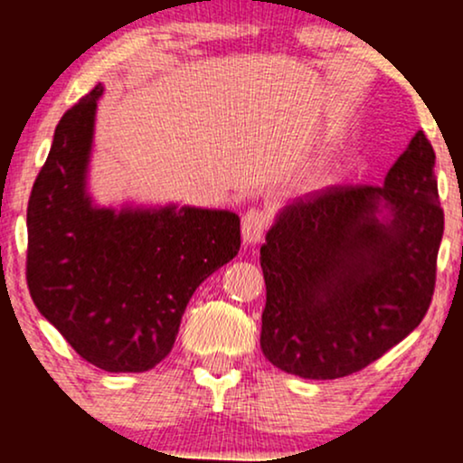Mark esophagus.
<instances>
[{
  "instance_id": "obj_1",
  "label": "esophagus",
  "mask_w": 463,
  "mask_h": 463,
  "mask_svg": "<svg viewBox=\"0 0 463 463\" xmlns=\"http://www.w3.org/2000/svg\"><path fill=\"white\" fill-rule=\"evenodd\" d=\"M268 220H269L268 213H263V211H259V209H250L241 220L243 241L250 243V246H254V243L261 241L265 228H268Z\"/></svg>"
}]
</instances>
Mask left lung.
<instances>
[{"instance_id": "1", "label": "left lung", "mask_w": 463, "mask_h": 463, "mask_svg": "<svg viewBox=\"0 0 463 463\" xmlns=\"http://www.w3.org/2000/svg\"><path fill=\"white\" fill-rule=\"evenodd\" d=\"M422 130L381 187H328L279 211L261 246V350L302 379L364 370L422 322L444 232Z\"/></svg>"}]
</instances>
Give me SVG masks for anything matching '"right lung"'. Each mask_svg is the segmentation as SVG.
I'll return each instance as SVG.
<instances>
[{
  "label": "right lung",
  "mask_w": 463,
  "mask_h": 463,
  "mask_svg": "<svg viewBox=\"0 0 463 463\" xmlns=\"http://www.w3.org/2000/svg\"><path fill=\"white\" fill-rule=\"evenodd\" d=\"M102 84L58 121L28 202V287L82 359L146 372L176 342L191 296L237 257L239 215L198 206H98L89 194Z\"/></svg>",
  "instance_id": "1"
}]
</instances>
